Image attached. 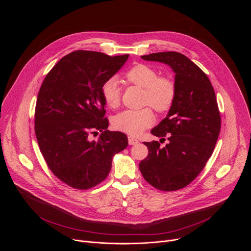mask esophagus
I'll use <instances>...</instances> for the list:
<instances>
[{
    "label": "esophagus",
    "mask_w": 251,
    "mask_h": 251,
    "mask_svg": "<svg viewBox=\"0 0 251 251\" xmlns=\"http://www.w3.org/2000/svg\"><path fill=\"white\" fill-rule=\"evenodd\" d=\"M128 142H129V145H136V144H138V143H139V141L135 137H133V136H129L128 137Z\"/></svg>",
    "instance_id": "obj_1"
}]
</instances>
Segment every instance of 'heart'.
Instances as JSON below:
<instances>
[{
    "label": "heart",
    "mask_w": 251,
    "mask_h": 251,
    "mask_svg": "<svg viewBox=\"0 0 251 251\" xmlns=\"http://www.w3.org/2000/svg\"><path fill=\"white\" fill-rule=\"evenodd\" d=\"M124 80L144 89L143 102L160 112L168 111L176 98V84L168 76H159L158 71L144 63H137L129 68ZM101 96L110 108H117L121 99V88L116 78L107 79L101 85ZM155 116L150 107L140 110H124L114 116L113 127L130 135H139L152 126Z\"/></svg>",
    "instance_id": "obj_1"
}]
</instances>
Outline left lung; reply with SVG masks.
Wrapping results in <instances>:
<instances>
[{
	"instance_id": "8db88e82",
	"label": "left lung",
	"mask_w": 251,
	"mask_h": 251,
	"mask_svg": "<svg viewBox=\"0 0 251 251\" xmlns=\"http://www.w3.org/2000/svg\"><path fill=\"white\" fill-rule=\"evenodd\" d=\"M143 59L170 65L175 75L176 98L167 117L151 133L169 140L144 142L148 156L139 164L145 180L164 192L191 184L212 155L221 131V113L213 87L203 71L176 51L142 55Z\"/></svg>"
}]
</instances>
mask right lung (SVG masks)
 Instances as JSON below:
<instances>
[{"label": "right lung", "instance_id": "add662e5", "mask_svg": "<svg viewBox=\"0 0 251 251\" xmlns=\"http://www.w3.org/2000/svg\"><path fill=\"white\" fill-rule=\"evenodd\" d=\"M129 54L109 56L75 50L47 75L34 111L40 150L53 175L67 186L91 189L108 176L115 154L128 145L122 132L107 130L101 85L123 66ZM102 133L97 141L90 133Z\"/></svg>", "mask_w": 251, "mask_h": 251}]
</instances>
